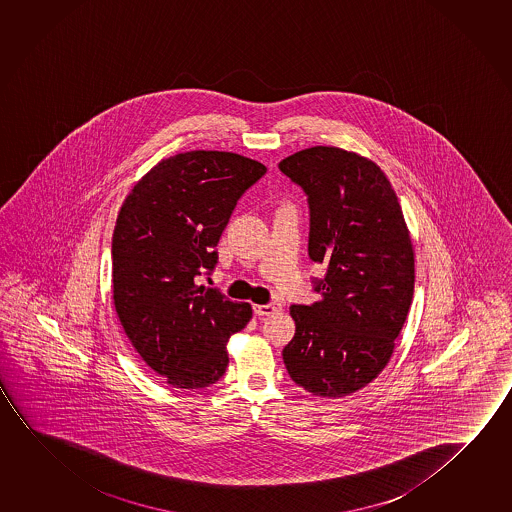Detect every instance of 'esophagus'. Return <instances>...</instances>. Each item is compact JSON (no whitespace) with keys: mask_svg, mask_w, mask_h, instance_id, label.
<instances>
[{"mask_svg":"<svg viewBox=\"0 0 512 512\" xmlns=\"http://www.w3.org/2000/svg\"><path fill=\"white\" fill-rule=\"evenodd\" d=\"M282 307L278 303H269V305H255L253 312L257 315H273L276 312H280Z\"/></svg>","mask_w":512,"mask_h":512,"instance_id":"34e87169","label":"esophagus"}]
</instances>
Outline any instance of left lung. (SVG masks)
Wrapping results in <instances>:
<instances>
[{
	"label": "left lung",
	"instance_id": "obj_1",
	"mask_svg": "<svg viewBox=\"0 0 512 512\" xmlns=\"http://www.w3.org/2000/svg\"><path fill=\"white\" fill-rule=\"evenodd\" d=\"M278 168L307 193L308 255L328 271L314 305H292L284 363L312 395L344 397L378 378L394 354L415 285V250L392 184L374 161L310 147Z\"/></svg>",
	"mask_w": 512,
	"mask_h": 512
}]
</instances>
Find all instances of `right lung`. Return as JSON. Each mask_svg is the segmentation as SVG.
<instances>
[{"label":"right lung","mask_w":512,"mask_h":512,"mask_svg":"<svg viewBox=\"0 0 512 512\" xmlns=\"http://www.w3.org/2000/svg\"><path fill=\"white\" fill-rule=\"evenodd\" d=\"M266 166L220 150L161 159L134 184L113 232V301L136 353L175 388H205L225 374L228 339L252 319L197 284L214 268L223 228Z\"/></svg>","instance_id":"right-lung-1"}]
</instances>
